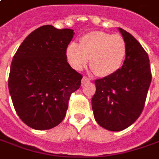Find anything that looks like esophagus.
<instances>
[{
	"instance_id": "esophagus-1",
	"label": "esophagus",
	"mask_w": 159,
	"mask_h": 159,
	"mask_svg": "<svg viewBox=\"0 0 159 159\" xmlns=\"http://www.w3.org/2000/svg\"><path fill=\"white\" fill-rule=\"evenodd\" d=\"M91 80L89 78L86 77V76H84V77L82 78V85H84V84H86L87 82H90Z\"/></svg>"
}]
</instances>
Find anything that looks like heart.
<instances>
[{
  "label": "heart",
  "mask_w": 159,
  "mask_h": 159,
  "mask_svg": "<svg viewBox=\"0 0 159 159\" xmlns=\"http://www.w3.org/2000/svg\"><path fill=\"white\" fill-rule=\"evenodd\" d=\"M126 54V43L119 34L95 31L84 35L80 45L67 46L66 56L75 70H81L90 59L89 66L95 75L107 77L115 73L123 64Z\"/></svg>",
  "instance_id": "obj_1"
}]
</instances>
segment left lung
<instances>
[{"label": "left lung", "instance_id": "obj_1", "mask_svg": "<svg viewBox=\"0 0 159 159\" xmlns=\"http://www.w3.org/2000/svg\"><path fill=\"white\" fill-rule=\"evenodd\" d=\"M119 30L126 43L125 60L116 73L94 81L92 98L94 119L111 132L122 131L138 119L152 81L148 54L131 34Z\"/></svg>", "mask_w": 159, "mask_h": 159}]
</instances>
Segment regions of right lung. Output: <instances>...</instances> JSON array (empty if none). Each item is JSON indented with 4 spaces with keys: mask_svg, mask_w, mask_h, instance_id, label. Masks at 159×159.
Instances as JSON below:
<instances>
[{
    "mask_svg": "<svg viewBox=\"0 0 159 159\" xmlns=\"http://www.w3.org/2000/svg\"><path fill=\"white\" fill-rule=\"evenodd\" d=\"M73 29L42 26L27 36L11 63L8 89L16 113L29 127L48 130L64 119L82 75L67 63Z\"/></svg>",
    "mask_w": 159,
    "mask_h": 159,
    "instance_id": "obj_1",
    "label": "right lung"
}]
</instances>
